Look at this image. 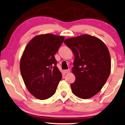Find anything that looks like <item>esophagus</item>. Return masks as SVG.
<instances>
[{"label": "esophagus", "mask_w": 125, "mask_h": 125, "mask_svg": "<svg viewBox=\"0 0 125 125\" xmlns=\"http://www.w3.org/2000/svg\"><path fill=\"white\" fill-rule=\"evenodd\" d=\"M69 72H70V69H66V70H64V73H69Z\"/></svg>", "instance_id": "1"}]
</instances>
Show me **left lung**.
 I'll use <instances>...</instances> for the list:
<instances>
[{
  "instance_id": "1",
  "label": "left lung",
  "mask_w": 125,
  "mask_h": 125,
  "mask_svg": "<svg viewBox=\"0 0 125 125\" xmlns=\"http://www.w3.org/2000/svg\"><path fill=\"white\" fill-rule=\"evenodd\" d=\"M64 42L75 56L72 70L76 79L71 83L72 91L79 98H91L100 91L110 73L109 50L101 40L87 34Z\"/></svg>"
}]
</instances>
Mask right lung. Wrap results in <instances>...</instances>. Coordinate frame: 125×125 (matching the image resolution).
<instances>
[{
    "label": "right lung",
    "mask_w": 125,
    "mask_h": 125,
    "mask_svg": "<svg viewBox=\"0 0 125 125\" xmlns=\"http://www.w3.org/2000/svg\"><path fill=\"white\" fill-rule=\"evenodd\" d=\"M62 36L46 34L35 36L28 42L20 61V71L26 87L40 100L55 93L62 78L54 54L63 42Z\"/></svg>",
    "instance_id": "1"
}]
</instances>
